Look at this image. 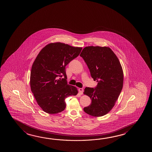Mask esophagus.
Segmentation results:
<instances>
[{
  "label": "esophagus",
  "mask_w": 152,
  "mask_h": 152,
  "mask_svg": "<svg viewBox=\"0 0 152 152\" xmlns=\"http://www.w3.org/2000/svg\"><path fill=\"white\" fill-rule=\"evenodd\" d=\"M78 92H79L80 94H82L83 93V88H78Z\"/></svg>",
  "instance_id": "obj_1"
}]
</instances>
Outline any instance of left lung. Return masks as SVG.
<instances>
[{
  "mask_svg": "<svg viewBox=\"0 0 152 152\" xmlns=\"http://www.w3.org/2000/svg\"><path fill=\"white\" fill-rule=\"evenodd\" d=\"M80 56L84 59L96 88L86 87L84 94L92 102L84 111L93 117L107 115L115 106L124 84V72L119 60L108 47L88 46L83 49Z\"/></svg>",
  "mask_w": 152,
  "mask_h": 152,
  "instance_id": "left-lung-1",
  "label": "left lung"
}]
</instances>
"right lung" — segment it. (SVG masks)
<instances>
[{
    "label": "right lung",
    "mask_w": 152,
    "mask_h": 152,
    "mask_svg": "<svg viewBox=\"0 0 152 152\" xmlns=\"http://www.w3.org/2000/svg\"><path fill=\"white\" fill-rule=\"evenodd\" d=\"M82 49L63 43H50L37 55L31 68L30 86L37 104L45 112H62L66 107L65 99L77 94V88L67 84L65 67ZM62 75L64 79L60 78Z\"/></svg>",
    "instance_id": "obj_1"
}]
</instances>
